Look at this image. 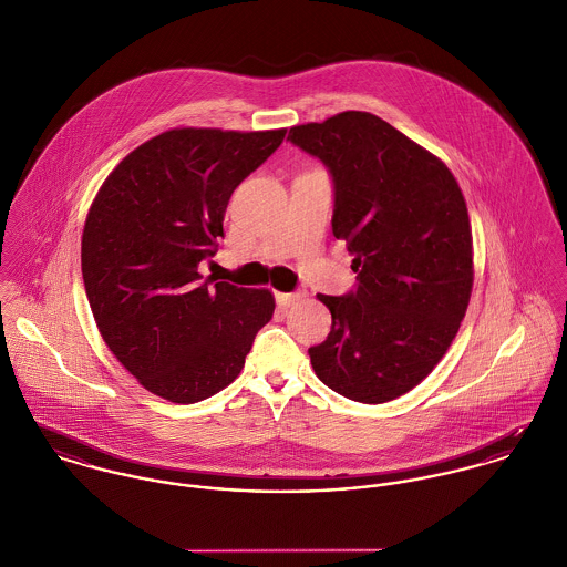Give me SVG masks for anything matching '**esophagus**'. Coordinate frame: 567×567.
<instances>
[{
  "label": "esophagus",
  "instance_id": "esophagus-1",
  "mask_svg": "<svg viewBox=\"0 0 567 567\" xmlns=\"http://www.w3.org/2000/svg\"><path fill=\"white\" fill-rule=\"evenodd\" d=\"M302 298V293H276V302L280 309H287L291 305H296Z\"/></svg>",
  "mask_w": 567,
  "mask_h": 567
}]
</instances>
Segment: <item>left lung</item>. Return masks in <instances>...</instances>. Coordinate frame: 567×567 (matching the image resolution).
Instances as JSON below:
<instances>
[{"mask_svg": "<svg viewBox=\"0 0 567 567\" xmlns=\"http://www.w3.org/2000/svg\"><path fill=\"white\" fill-rule=\"evenodd\" d=\"M289 141L328 167L332 235L359 274L348 296H317L332 328L309 348L315 374L363 404L395 400L435 370L467 311L465 197L443 161L372 113L293 126Z\"/></svg>", "mask_w": 567, "mask_h": 567, "instance_id": "1", "label": "left lung"}]
</instances>
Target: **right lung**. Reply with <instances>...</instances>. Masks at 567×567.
<instances>
[{"mask_svg": "<svg viewBox=\"0 0 567 567\" xmlns=\"http://www.w3.org/2000/svg\"><path fill=\"white\" fill-rule=\"evenodd\" d=\"M287 127H174L132 150L97 190L82 233V278L102 339L147 391L206 400L241 374L271 319L269 289L202 282L233 190Z\"/></svg>", "mask_w": 567, "mask_h": 567, "instance_id": "obj_1", "label": "right lung"}]
</instances>
